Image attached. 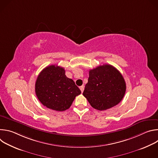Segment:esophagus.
<instances>
[{
	"instance_id": "1",
	"label": "esophagus",
	"mask_w": 158,
	"mask_h": 158,
	"mask_svg": "<svg viewBox=\"0 0 158 158\" xmlns=\"http://www.w3.org/2000/svg\"><path fill=\"white\" fill-rule=\"evenodd\" d=\"M79 88H80V90L81 91V92L82 93L83 91H84V85H81V86H80L79 87Z\"/></svg>"
}]
</instances>
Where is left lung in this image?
Returning <instances> with one entry per match:
<instances>
[{"mask_svg":"<svg viewBox=\"0 0 158 158\" xmlns=\"http://www.w3.org/2000/svg\"><path fill=\"white\" fill-rule=\"evenodd\" d=\"M126 90V82L121 73L111 65L103 64L89 71L82 94L93 108L104 110L118 104Z\"/></svg>","mask_w":158,"mask_h":158,"instance_id":"left-lung-1","label":"left lung"}]
</instances>
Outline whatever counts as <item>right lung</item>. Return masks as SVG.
<instances>
[{
    "instance_id": "add662e5",
    "label": "right lung",
    "mask_w": 158,
    "mask_h": 158,
    "mask_svg": "<svg viewBox=\"0 0 158 158\" xmlns=\"http://www.w3.org/2000/svg\"><path fill=\"white\" fill-rule=\"evenodd\" d=\"M35 91L44 106L57 111L68 109L75 98L81 93L74 81L65 76L63 67L55 65L46 67L40 73Z\"/></svg>"
}]
</instances>
